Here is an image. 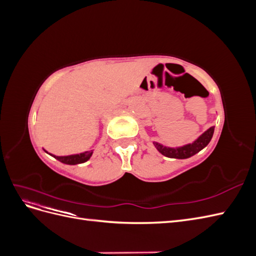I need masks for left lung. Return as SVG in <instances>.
<instances>
[{"label":"left lung","instance_id":"1","mask_svg":"<svg viewBox=\"0 0 256 256\" xmlns=\"http://www.w3.org/2000/svg\"><path fill=\"white\" fill-rule=\"evenodd\" d=\"M214 131V127L212 126L209 129H207L204 134H200L196 141L180 147H168V146L162 145L158 142H152V143L154 147L158 150V152L166 157L175 158V159H187L189 157H192L193 154H198V152L202 150L204 147L208 145V143L210 142L212 138Z\"/></svg>","mask_w":256,"mask_h":256}]
</instances>
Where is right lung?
Segmentation results:
<instances>
[{
    "mask_svg": "<svg viewBox=\"0 0 256 256\" xmlns=\"http://www.w3.org/2000/svg\"><path fill=\"white\" fill-rule=\"evenodd\" d=\"M50 154L56 160L60 161L62 164L74 166V164H84V162H86L92 157V150L76 154H69V156H56V154Z\"/></svg>",
    "mask_w": 256,
    "mask_h": 256,
    "instance_id": "obj_1",
    "label": "right lung"
}]
</instances>
